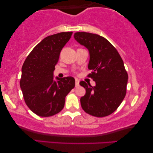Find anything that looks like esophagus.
<instances>
[{
  "mask_svg": "<svg viewBox=\"0 0 153 153\" xmlns=\"http://www.w3.org/2000/svg\"><path fill=\"white\" fill-rule=\"evenodd\" d=\"M75 85H76V87H78L79 85V81L77 79H75Z\"/></svg>",
  "mask_w": 153,
  "mask_h": 153,
  "instance_id": "34e87169",
  "label": "esophagus"
}]
</instances>
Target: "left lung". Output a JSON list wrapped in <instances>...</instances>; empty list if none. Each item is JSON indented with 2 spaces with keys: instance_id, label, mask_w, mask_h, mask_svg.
Segmentation results:
<instances>
[{
  "instance_id": "obj_1",
  "label": "left lung",
  "mask_w": 153,
  "mask_h": 153,
  "mask_svg": "<svg viewBox=\"0 0 153 153\" xmlns=\"http://www.w3.org/2000/svg\"><path fill=\"white\" fill-rule=\"evenodd\" d=\"M74 37L90 53L88 75L95 81V86L81 81L85 95L81 97V105L87 114L105 117L114 113L124 100L128 74L124 62L116 48L104 37L93 33L78 32Z\"/></svg>"
}]
</instances>
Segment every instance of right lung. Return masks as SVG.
<instances>
[{
    "instance_id": "obj_1",
    "label": "right lung",
    "mask_w": 153,
    "mask_h": 153,
    "mask_svg": "<svg viewBox=\"0 0 153 153\" xmlns=\"http://www.w3.org/2000/svg\"><path fill=\"white\" fill-rule=\"evenodd\" d=\"M72 32L49 35L35 46L23 64L20 87L28 107L39 116L49 117L61 111L65 97L74 88L72 76L53 80L55 65Z\"/></svg>"
}]
</instances>
